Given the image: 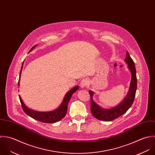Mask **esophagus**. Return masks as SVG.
I'll return each mask as SVG.
<instances>
[{"instance_id": "34e87169", "label": "esophagus", "mask_w": 155, "mask_h": 155, "mask_svg": "<svg viewBox=\"0 0 155 155\" xmlns=\"http://www.w3.org/2000/svg\"><path fill=\"white\" fill-rule=\"evenodd\" d=\"M89 84V81L87 78H84L83 79L81 82V84H80V85L82 88H85Z\"/></svg>"}]
</instances>
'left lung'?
<instances>
[{
	"instance_id": "1",
	"label": "left lung",
	"mask_w": 155,
	"mask_h": 155,
	"mask_svg": "<svg viewBox=\"0 0 155 155\" xmlns=\"http://www.w3.org/2000/svg\"><path fill=\"white\" fill-rule=\"evenodd\" d=\"M125 61L128 64V67L131 72L132 79L128 94L121 103L115 107L104 109L93 101V93L91 91H89L91 97V112L93 115L99 120L107 121H112L126 112L133 104L137 88V79L134 62L128 52L126 53Z\"/></svg>"
}]
</instances>
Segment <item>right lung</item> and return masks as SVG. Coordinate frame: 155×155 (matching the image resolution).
<instances>
[{
    "mask_svg": "<svg viewBox=\"0 0 155 155\" xmlns=\"http://www.w3.org/2000/svg\"><path fill=\"white\" fill-rule=\"evenodd\" d=\"M37 46V45H36ZM36 46H34L31 48V49L29 51L31 52L32 51ZM23 63L21 66V68L20 72V77H19V81L18 82V85H19L20 82V75L21 73V70L23 67ZM79 89V86H76L72 88L71 90H70L65 96L63 102L62 104L60 105V106L56 109L54 110L51 111V112H38L35 111L32 109H30L28 108L24 103L23 102L20 96H19V99L20 101V102L21 103V107L23 110V111L29 116L32 117V118L37 120L39 121L43 122V123H53L55 122H57L61 120H62L66 115L67 111V107H68V104L71 99V97L72 94L78 90Z\"/></svg>",
    "mask_w": 155,
    "mask_h": 155,
    "instance_id": "right-lung-1",
    "label": "right lung"
}]
</instances>
